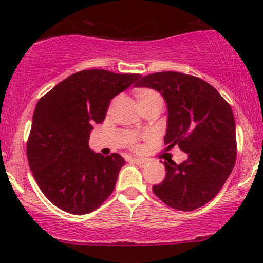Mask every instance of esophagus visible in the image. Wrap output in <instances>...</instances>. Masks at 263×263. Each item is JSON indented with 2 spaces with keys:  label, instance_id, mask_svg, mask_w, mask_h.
I'll use <instances>...</instances> for the list:
<instances>
[{
  "label": "esophagus",
  "instance_id": "1",
  "mask_svg": "<svg viewBox=\"0 0 263 263\" xmlns=\"http://www.w3.org/2000/svg\"><path fill=\"white\" fill-rule=\"evenodd\" d=\"M133 162L136 164H138L139 167H145L146 164H147V161H145V160H141V159H133Z\"/></svg>",
  "mask_w": 263,
  "mask_h": 263
}]
</instances>
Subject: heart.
Wrapping results in <instances>:
<instances>
[{
  "label": "heart",
  "instance_id": "heart-1",
  "mask_svg": "<svg viewBox=\"0 0 263 263\" xmlns=\"http://www.w3.org/2000/svg\"><path fill=\"white\" fill-rule=\"evenodd\" d=\"M137 100L139 102L140 106L141 105H145L149 103V102H153V101H158V102H161V97L158 94L155 90H152V89H140V90L137 91ZM130 145L132 148H138L139 146H138V142L137 139H132L130 141Z\"/></svg>",
  "mask_w": 263,
  "mask_h": 263
}]
</instances>
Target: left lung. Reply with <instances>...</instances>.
Returning <instances> with one entry per match:
<instances>
[{"label":"left lung","mask_w":263,"mask_h":263,"mask_svg":"<svg viewBox=\"0 0 263 263\" xmlns=\"http://www.w3.org/2000/svg\"><path fill=\"white\" fill-rule=\"evenodd\" d=\"M135 86L161 94L168 110L164 144L186 153L180 164L163 162L166 177L153 185V193L181 211L203 206L219 193L237 159L230 104L204 80L179 72L146 75Z\"/></svg>","instance_id":"1"}]
</instances>
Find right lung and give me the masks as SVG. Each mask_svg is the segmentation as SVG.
<instances>
[{
    "label": "right lung",
    "mask_w": 263,
    "mask_h": 263,
    "mask_svg": "<svg viewBox=\"0 0 263 263\" xmlns=\"http://www.w3.org/2000/svg\"><path fill=\"white\" fill-rule=\"evenodd\" d=\"M140 78L81 70L38 101L26 154L38 186L61 210L86 215L114 191L125 160L117 153H95L89 148V137L92 125L104 121L111 100Z\"/></svg>",
    "instance_id": "add662e5"
}]
</instances>
